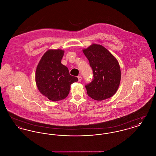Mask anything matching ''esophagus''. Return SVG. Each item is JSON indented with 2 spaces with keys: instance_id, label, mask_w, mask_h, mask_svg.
<instances>
[{
  "instance_id": "esophagus-1",
  "label": "esophagus",
  "mask_w": 156,
  "mask_h": 156,
  "mask_svg": "<svg viewBox=\"0 0 156 156\" xmlns=\"http://www.w3.org/2000/svg\"><path fill=\"white\" fill-rule=\"evenodd\" d=\"M78 81H81L82 80V76H78Z\"/></svg>"
}]
</instances>
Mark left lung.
<instances>
[{
	"instance_id": "8db88e82",
	"label": "left lung",
	"mask_w": 156,
	"mask_h": 156,
	"mask_svg": "<svg viewBox=\"0 0 156 156\" xmlns=\"http://www.w3.org/2000/svg\"><path fill=\"white\" fill-rule=\"evenodd\" d=\"M92 68L94 78L85 88L89 97L103 101L115 94L121 80L117 59L104 46L92 44L82 50Z\"/></svg>"
}]
</instances>
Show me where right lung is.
Here are the masks:
<instances>
[{
  "label": "right lung",
  "mask_w": 156,
  "mask_h": 156,
  "mask_svg": "<svg viewBox=\"0 0 156 156\" xmlns=\"http://www.w3.org/2000/svg\"><path fill=\"white\" fill-rule=\"evenodd\" d=\"M64 54V51L60 49L47 50L39 61L35 74L38 90L54 102L65 99L69 94L71 85L78 81L61 64Z\"/></svg>",
  "instance_id": "add662e5"
}]
</instances>
